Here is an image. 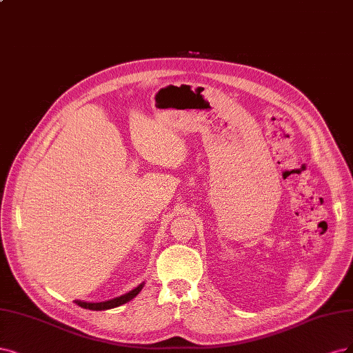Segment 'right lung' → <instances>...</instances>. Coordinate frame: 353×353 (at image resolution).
<instances>
[{"label":"right lung","mask_w":353,"mask_h":353,"mask_svg":"<svg viewBox=\"0 0 353 353\" xmlns=\"http://www.w3.org/2000/svg\"><path fill=\"white\" fill-rule=\"evenodd\" d=\"M143 288V283H141L138 288H134L133 290H130L126 294H121L119 298L114 299H110L105 302H83V301H74L76 305L81 306V308L85 310H90V311H104V310H111V308H116V306H120L123 303H126L129 301H132L136 294H138Z\"/></svg>","instance_id":"1"}]
</instances>
